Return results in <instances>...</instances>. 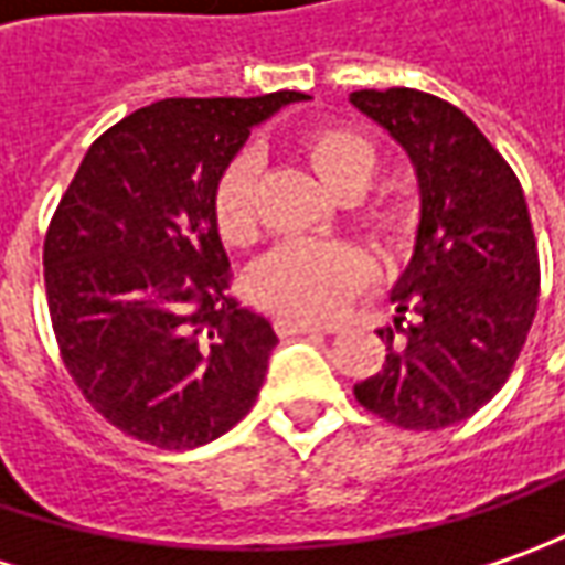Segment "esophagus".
Returning a JSON list of instances; mask_svg holds the SVG:
<instances>
[{
    "instance_id": "34e87169",
    "label": "esophagus",
    "mask_w": 565,
    "mask_h": 565,
    "mask_svg": "<svg viewBox=\"0 0 565 565\" xmlns=\"http://www.w3.org/2000/svg\"><path fill=\"white\" fill-rule=\"evenodd\" d=\"M275 331L281 338H294V334H319V331H331V324H316V321H302V319H290V316H281L275 319Z\"/></svg>"
}]
</instances>
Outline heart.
<instances>
[{"label":"heart","instance_id":"heart-1","mask_svg":"<svg viewBox=\"0 0 565 565\" xmlns=\"http://www.w3.org/2000/svg\"><path fill=\"white\" fill-rule=\"evenodd\" d=\"M302 156L334 196L350 200L353 218L375 241H397L406 209L394 196H360L379 174V147L350 125H319L302 137ZM259 156L241 152L224 166L212 209L218 234L231 246H246L259 234ZM369 253L350 241H284L249 271V297L268 312L290 319H334L372 281Z\"/></svg>","mask_w":565,"mask_h":565}]
</instances>
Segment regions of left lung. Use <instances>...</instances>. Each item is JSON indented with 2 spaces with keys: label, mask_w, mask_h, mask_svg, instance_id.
Returning a JSON list of instances; mask_svg holds the SVG:
<instances>
[{
  "label": "left lung",
  "mask_w": 565,
  "mask_h": 565,
  "mask_svg": "<svg viewBox=\"0 0 565 565\" xmlns=\"http://www.w3.org/2000/svg\"><path fill=\"white\" fill-rule=\"evenodd\" d=\"M350 103L403 143L422 190L416 256L394 294L403 319L379 331L384 365L353 394L397 428L438 431L476 416L525 347L541 294L529 205L454 103L409 87L356 89Z\"/></svg>",
  "instance_id": "8db88e82"
}]
</instances>
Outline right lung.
<instances>
[{
  "mask_svg": "<svg viewBox=\"0 0 565 565\" xmlns=\"http://www.w3.org/2000/svg\"><path fill=\"white\" fill-rule=\"evenodd\" d=\"M297 89L162 99L93 140L43 241L62 362L99 416L130 438L193 450L259 397L271 324L231 294L215 184L249 127Z\"/></svg>",
  "mask_w": 565,
  "mask_h": 565,
  "instance_id": "add662e5",
  "label": "right lung"
}]
</instances>
